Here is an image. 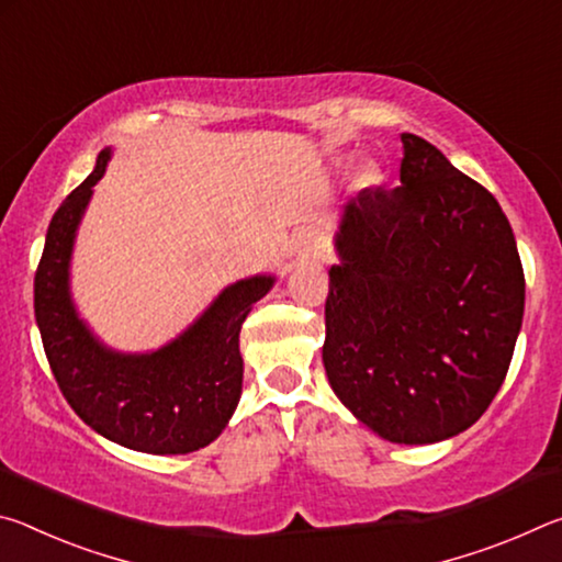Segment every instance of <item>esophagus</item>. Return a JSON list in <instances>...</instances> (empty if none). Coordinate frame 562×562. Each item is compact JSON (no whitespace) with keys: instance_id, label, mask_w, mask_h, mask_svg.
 <instances>
[{"instance_id":"34e87169","label":"esophagus","mask_w":562,"mask_h":562,"mask_svg":"<svg viewBox=\"0 0 562 562\" xmlns=\"http://www.w3.org/2000/svg\"><path fill=\"white\" fill-rule=\"evenodd\" d=\"M290 250L294 258H300V260H315L322 255V243L312 231H297L292 235Z\"/></svg>"}]
</instances>
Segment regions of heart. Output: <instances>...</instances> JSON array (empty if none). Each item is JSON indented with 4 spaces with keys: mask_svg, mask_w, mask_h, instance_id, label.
Returning <instances> with one entry per match:
<instances>
[{
    "mask_svg": "<svg viewBox=\"0 0 562 562\" xmlns=\"http://www.w3.org/2000/svg\"><path fill=\"white\" fill-rule=\"evenodd\" d=\"M382 170H379L376 166H364L359 170V176H357V180H359V186L361 188H372V186H379L382 183Z\"/></svg>",
    "mask_w": 562,
    "mask_h": 562,
    "instance_id": "heart-1",
    "label": "heart"
}]
</instances>
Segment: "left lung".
Returning a JSON list of instances; mask_svg holds the SVG:
<instances>
[{"label": "left lung", "instance_id": "1", "mask_svg": "<svg viewBox=\"0 0 562 562\" xmlns=\"http://www.w3.org/2000/svg\"><path fill=\"white\" fill-rule=\"evenodd\" d=\"M402 186L341 207L322 361L361 424L436 443L479 422L506 379L526 280L506 213L429 140L402 133Z\"/></svg>", "mask_w": 562, "mask_h": 562}]
</instances>
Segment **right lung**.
<instances>
[{"instance_id": "1", "label": "right lung", "mask_w": 562, "mask_h": 562, "mask_svg": "<svg viewBox=\"0 0 562 562\" xmlns=\"http://www.w3.org/2000/svg\"><path fill=\"white\" fill-rule=\"evenodd\" d=\"M113 156L103 148L91 176L54 213L34 278V315L61 394L83 424L144 453H190L213 443L243 394L240 329L274 274H252L217 294L176 339L150 351H119L93 335L71 294L76 233L93 186Z\"/></svg>"}]
</instances>
